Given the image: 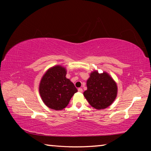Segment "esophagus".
I'll return each mask as SVG.
<instances>
[{
    "label": "esophagus",
    "mask_w": 151,
    "mask_h": 151,
    "mask_svg": "<svg viewBox=\"0 0 151 151\" xmlns=\"http://www.w3.org/2000/svg\"><path fill=\"white\" fill-rule=\"evenodd\" d=\"M78 92H80V93H83V88H78Z\"/></svg>",
    "instance_id": "1"
}]
</instances>
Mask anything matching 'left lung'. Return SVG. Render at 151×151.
<instances>
[{
    "mask_svg": "<svg viewBox=\"0 0 151 151\" xmlns=\"http://www.w3.org/2000/svg\"><path fill=\"white\" fill-rule=\"evenodd\" d=\"M86 86L87 90L84 92V96L94 109H105L116 99V84L106 73L99 74L94 71L86 82Z\"/></svg>",
    "mask_w": 151,
    "mask_h": 151,
    "instance_id": "left-lung-1",
    "label": "left lung"
}]
</instances>
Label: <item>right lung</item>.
<instances>
[{"mask_svg":"<svg viewBox=\"0 0 151 151\" xmlns=\"http://www.w3.org/2000/svg\"><path fill=\"white\" fill-rule=\"evenodd\" d=\"M66 75L65 68L55 66L48 69L42 76L39 93L48 108L57 111L65 109L74 94L78 91L72 82L66 78Z\"/></svg>","mask_w":151,"mask_h":151,"instance_id":"right-lung-1","label":"right lung"}]
</instances>
